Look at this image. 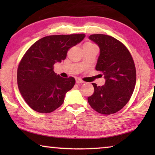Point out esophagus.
Wrapping results in <instances>:
<instances>
[{
  "label": "esophagus",
  "mask_w": 155,
  "mask_h": 155,
  "mask_svg": "<svg viewBox=\"0 0 155 155\" xmlns=\"http://www.w3.org/2000/svg\"><path fill=\"white\" fill-rule=\"evenodd\" d=\"M84 81L83 80H80V78H76V83H78V84H82V83H84Z\"/></svg>",
  "instance_id": "34e87169"
}]
</instances>
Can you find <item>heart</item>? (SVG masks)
Returning <instances> with one entry per match:
<instances>
[{
    "label": "heart",
    "instance_id": "b5f03b06",
    "mask_svg": "<svg viewBox=\"0 0 155 155\" xmlns=\"http://www.w3.org/2000/svg\"><path fill=\"white\" fill-rule=\"evenodd\" d=\"M83 46H95L94 44H93L92 43H91V42H87L84 44Z\"/></svg>",
    "mask_w": 155,
    "mask_h": 155
}]
</instances>
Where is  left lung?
<instances>
[{"mask_svg": "<svg viewBox=\"0 0 155 155\" xmlns=\"http://www.w3.org/2000/svg\"><path fill=\"white\" fill-rule=\"evenodd\" d=\"M89 38L100 48L95 69L102 73L106 82L103 86L92 83L94 92L87 100L97 112L110 115L123 109L132 96L136 82L134 61L126 46L114 37L97 34Z\"/></svg>", "mask_w": 155, "mask_h": 155, "instance_id": "left-lung-1", "label": "left lung"}]
</instances>
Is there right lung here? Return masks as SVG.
<instances>
[{"mask_svg":"<svg viewBox=\"0 0 155 155\" xmlns=\"http://www.w3.org/2000/svg\"><path fill=\"white\" fill-rule=\"evenodd\" d=\"M84 37V34L47 36L36 41L25 53L19 63L17 80L21 95L33 110L51 113L63 104L75 80L57 75L54 65L65 60L68 51Z\"/></svg>","mask_w":155,"mask_h":155,"instance_id":"1","label":"right lung"}]
</instances>
